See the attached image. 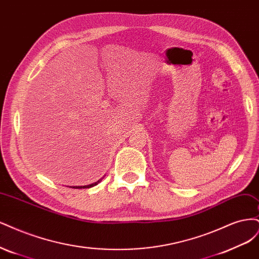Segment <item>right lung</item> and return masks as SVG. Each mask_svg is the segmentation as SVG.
<instances>
[{
  "label": "right lung",
  "mask_w": 259,
  "mask_h": 259,
  "mask_svg": "<svg viewBox=\"0 0 259 259\" xmlns=\"http://www.w3.org/2000/svg\"><path fill=\"white\" fill-rule=\"evenodd\" d=\"M101 181V180H99L98 182H96V183H94V184H90V185H86V186H76V187H73V188H89V187H93V186H96L98 183Z\"/></svg>",
  "instance_id": "1"
}]
</instances>
